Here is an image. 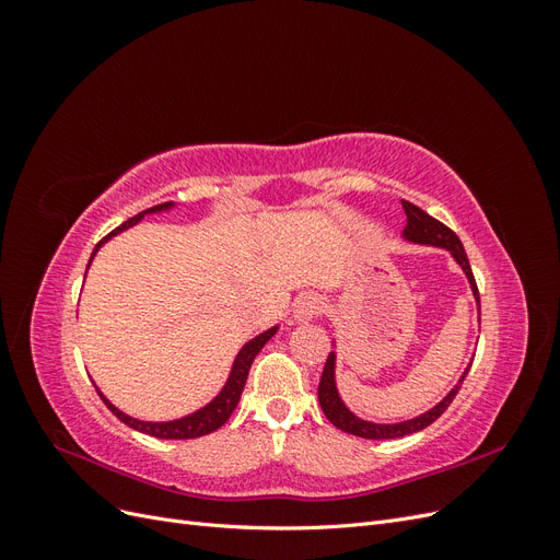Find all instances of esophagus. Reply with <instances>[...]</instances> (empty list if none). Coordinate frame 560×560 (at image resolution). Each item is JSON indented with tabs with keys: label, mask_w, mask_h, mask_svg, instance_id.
Returning a JSON list of instances; mask_svg holds the SVG:
<instances>
[{
	"label": "esophagus",
	"mask_w": 560,
	"mask_h": 560,
	"mask_svg": "<svg viewBox=\"0 0 560 560\" xmlns=\"http://www.w3.org/2000/svg\"><path fill=\"white\" fill-rule=\"evenodd\" d=\"M322 311V299L313 292H306L301 294L296 301H294V319L296 322H308L313 319L317 313Z\"/></svg>",
	"instance_id": "1"
}]
</instances>
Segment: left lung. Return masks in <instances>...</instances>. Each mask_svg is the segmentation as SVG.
<instances>
[{
  "mask_svg": "<svg viewBox=\"0 0 560 560\" xmlns=\"http://www.w3.org/2000/svg\"><path fill=\"white\" fill-rule=\"evenodd\" d=\"M401 208L406 212V226L401 231V238L409 241V243H416V245H432V247H442V249L451 252V257L457 261V266H460L463 273L467 276V282L471 287V294H474V299H477V311H479V322H481V303H479L477 280H474V276H471V266H469V259H467V254H465V247H463L460 238H457V235L448 226H444L442 222H436L434 217H430L428 212H422L418 206H413V202L401 200ZM469 366L471 364H467L460 381L453 385L451 393L442 401H439L436 406H432L430 411L420 413V416H416L411 420L389 422V425H387V422L362 420V418L354 416L348 409V406L343 404L341 395H338V387H336V352H329L325 371H322V378H319L317 397H319L322 411H325V416L329 418L331 425H336L338 430H343V432L354 434V436H362V439H399V436L425 430L428 425H432V422L448 409L451 401L457 395V389L463 387V381L467 376Z\"/></svg>",
  "mask_w": 560,
  "mask_h": 560,
  "instance_id": "8db88e82",
  "label": "left lung"
}]
</instances>
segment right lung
<instances>
[{
    "mask_svg": "<svg viewBox=\"0 0 560 560\" xmlns=\"http://www.w3.org/2000/svg\"><path fill=\"white\" fill-rule=\"evenodd\" d=\"M173 208H175V202H161V206H154V208H149V210H144V212H140V214L130 217L128 222H124L121 226L114 229L109 235H105V238L95 245V249H93V254H91V261H93V257L97 254V249L103 247L109 238H114V235H118L121 231H126V229L138 224L140 219H144V214L167 212V210H173ZM91 261H89V266H91ZM276 331H278V327H270V329L261 331L259 336H254L252 341H247V343L241 348V352L235 354L233 366H231V374H229V378H226V383H224V387H222V393H219L210 404L202 406V409H198V411H194V413H189V416H184V418L167 420V422H147V420H138V418L126 416L124 411H118L116 406H114L103 393H100V389H97V395L103 397V401L107 404V409H109L118 420L126 422L128 428L138 430V432H142V434L156 436V439H196V436H206V434H210V432L222 428L224 422L231 418V413L235 411V406H238V401H241L243 387H245V381H247V374H249V366H252L254 358H257L259 350L270 341V338L276 336Z\"/></svg>",
    "mask_w": 560,
    "mask_h": 560,
    "instance_id": "1",
    "label": "right lung"
}]
</instances>
